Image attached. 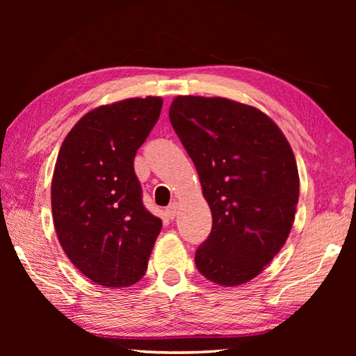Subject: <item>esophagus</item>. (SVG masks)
<instances>
[{"label": "esophagus", "instance_id": "1", "mask_svg": "<svg viewBox=\"0 0 356 356\" xmlns=\"http://www.w3.org/2000/svg\"><path fill=\"white\" fill-rule=\"evenodd\" d=\"M177 211H179V205H177L176 202H172L171 205H168V208H166L165 213H166V216H168L170 218H174V217L177 216Z\"/></svg>", "mask_w": 356, "mask_h": 356}]
</instances>
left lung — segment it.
Here are the masks:
<instances>
[{"label":"left lung","instance_id":"8db88e82","mask_svg":"<svg viewBox=\"0 0 356 356\" xmlns=\"http://www.w3.org/2000/svg\"><path fill=\"white\" fill-rule=\"evenodd\" d=\"M170 120L213 213L195 266L209 282L243 284L274 259L292 228L300 179L289 142L264 113L225 97L179 96Z\"/></svg>","mask_w":356,"mask_h":356}]
</instances>
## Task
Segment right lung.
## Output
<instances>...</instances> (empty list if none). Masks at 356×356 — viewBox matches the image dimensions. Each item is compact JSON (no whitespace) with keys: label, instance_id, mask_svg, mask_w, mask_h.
<instances>
[{"label":"right lung","instance_id":"right-lung-1","mask_svg":"<svg viewBox=\"0 0 356 356\" xmlns=\"http://www.w3.org/2000/svg\"><path fill=\"white\" fill-rule=\"evenodd\" d=\"M161 97L102 105L63 142L51 180V213L64 252L105 287L145 275L162 220L143 207L134 156L161 116Z\"/></svg>","mask_w":356,"mask_h":356}]
</instances>
